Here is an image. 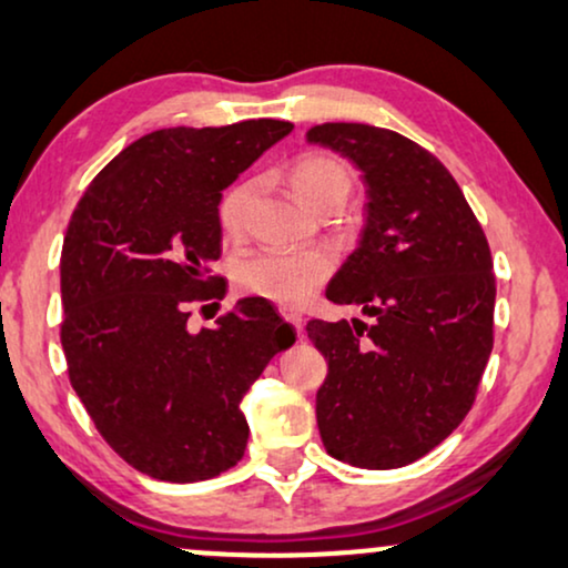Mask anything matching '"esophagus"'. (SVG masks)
<instances>
[{
  "instance_id": "obj_1",
  "label": "esophagus",
  "mask_w": 568,
  "mask_h": 568,
  "mask_svg": "<svg viewBox=\"0 0 568 568\" xmlns=\"http://www.w3.org/2000/svg\"><path fill=\"white\" fill-rule=\"evenodd\" d=\"M280 317H283L285 322H291V325L296 327L298 333H301V329H304V317H301V314L296 312V308H291V306H280Z\"/></svg>"
}]
</instances>
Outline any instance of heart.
I'll return each instance as SVG.
<instances>
[{
	"label": "heart",
	"mask_w": 568,
	"mask_h": 568,
	"mask_svg": "<svg viewBox=\"0 0 568 568\" xmlns=\"http://www.w3.org/2000/svg\"><path fill=\"white\" fill-rule=\"evenodd\" d=\"M288 183L306 206L322 212L325 206H341L346 201L354 185V172L337 154L306 152L291 162ZM254 189L256 183L243 178L222 193L217 204L222 233H243ZM329 275H333V260L325 251H260L243 260L235 272L241 291L277 304H304Z\"/></svg>",
	"instance_id": "heart-1"
}]
</instances>
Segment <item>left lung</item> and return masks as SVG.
I'll return each instance as SVG.
<instances>
[{
	"instance_id": "obj_1",
	"label": "left lung",
	"mask_w": 568,
	"mask_h": 568,
	"mask_svg": "<svg viewBox=\"0 0 568 568\" xmlns=\"http://www.w3.org/2000/svg\"><path fill=\"white\" fill-rule=\"evenodd\" d=\"M369 189L362 243L327 285L372 322L312 320L327 358L317 425L327 454L362 469L422 458L462 425L493 351L495 275L485 231L445 164L406 135L325 123Z\"/></svg>"
}]
</instances>
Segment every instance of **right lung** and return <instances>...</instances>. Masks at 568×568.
Returning <instances> with one entry per match:
<instances>
[{
    "instance_id": "right-lung-1",
    "label": "right lung",
    "mask_w": 568,
    "mask_h": 568,
    "mask_svg": "<svg viewBox=\"0 0 568 568\" xmlns=\"http://www.w3.org/2000/svg\"><path fill=\"white\" fill-rule=\"evenodd\" d=\"M291 131L285 120L164 128L78 199L60 256L64 362L93 427L143 475L199 483L239 464L243 393L296 341L264 298L189 327L193 306L225 296L210 270L222 189Z\"/></svg>"
}]
</instances>
